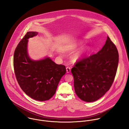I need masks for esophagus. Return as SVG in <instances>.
I'll list each match as a JSON object with an SVG mask.
<instances>
[{
  "instance_id": "34e87169",
  "label": "esophagus",
  "mask_w": 129,
  "mask_h": 129,
  "mask_svg": "<svg viewBox=\"0 0 129 129\" xmlns=\"http://www.w3.org/2000/svg\"><path fill=\"white\" fill-rule=\"evenodd\" d=\"M66 69H67V73H70L71 72V68H70V67H67Z\"/></svg>"
}]
</instances>
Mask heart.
I'll return each mask as SVG.
<instances>
[{"instance_id":"1","label":"heart","mask_w":129,"mask_h":129,"mask_svg":"<svg viewBox=\"0 0 129 129\" xmlns=\"http://www.w3.org/2000/svg\"><path fill=\"white\" fill-rule=\"evenodd\" d=\"M87 49L84 48L83 49H82V50H81L80 51H79V52H78L77 53L75 54L73 56V59L74 61H77L78 60H80L81 59H82L84 56L85 55L86 52H87Z\"/></svg>"}]
</instances>
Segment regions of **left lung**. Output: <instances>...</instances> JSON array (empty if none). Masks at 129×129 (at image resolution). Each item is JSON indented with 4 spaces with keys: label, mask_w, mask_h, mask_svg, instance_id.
I'll return each mask as SVG.
<instances>
[{
    "label": "left lung",
    "mask_w": 129,
    "mask_h": 129,
    "mask_svg": "<svg viewBox=\"0 0 129 129\" xmlns=\"http://www.w3.org/2000/svg\"><path fill=\"white\" fill-rule=\"evenodd\" d=\"M118 62L117 49L109 37L96 54L76 61L71 72L77 96L87 102L95 101L102 97L114 82Z\"/></svg>",
    "instance_id": "8db88e82"
}]
</instances>
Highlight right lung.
I'll return each instance as SVG.
<instances>
[{"label":"right lung","instance_id":"add662e5","mask_svg":"<svg viewBox=\"0 0 129 129\" xmlns=\"http://www.w3.org/2000/svg\"><path fill=\"white\" fill-rule=\"evenodd\" d=\"M38 34L29 32L20 41L14 54L13 66L19 85L34 100H49L55 94L58 84L66 73L64 65L57 64L49 57L32 60L28 55V39Z\"/></svg>","mask_w":129,"mask_h":129}]
</instances>
